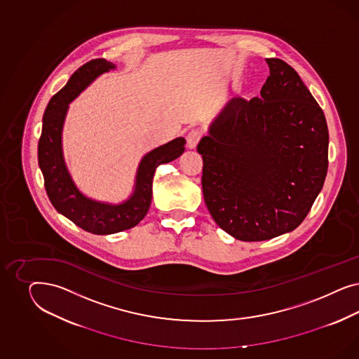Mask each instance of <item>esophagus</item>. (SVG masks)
Wrapping results in <instances>:
<instances>
[{"label":"esophagus","instance_id":"34e87169","mask_svg":"<svg viewBox=\"0 0 359 359\" xmlns=\"http://www.w3.org/2000/svg\"><path fill=\"white\" fill-rule=\"evenodd\" d=\"M200 138H201V131L198 129H192L187 134V147L191 149V150L195 149L197 143L200 141Z\"/></svg>","mask_w":359,"mask_h":359}]
</instances>
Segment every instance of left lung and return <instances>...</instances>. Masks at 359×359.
I'll list each match as a JSON object with an SVG mask.
<instances>
[{
  "mask_svg": "<svg viewBox=\"0 0 359 359\" xmlns=\"http://www.w3.org/2000/svg\"><path fill=\"white\" fill-rule=\"evenodd\" d=\"M259 97H234L198 142L203 194L219 228L266 241L297 228L323 189L329 133L323 109L291 65L266 59Z\"/></svg>",
  "mask_w": 359,
  "mask_h": 359,
  "instance_id": "1",
  "label": "left lung"
}]
</instances>
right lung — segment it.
I'll return each mask as SVG.
<instances>
[{"mask_svg":"<svg viewBox=\"0 0 359 359\" xmlns=\"http://www.w3.org/2000/svg\"><path fill=\"white\" fill-rule=\"evenodd\" d=\"M110 69H116V65L105 59L90 60L77 69L65 87L50 100L38 144V163L51 204L79 228L98 236L114 234L138 225L151 204L152 179L156 167L172 162L185 150V140L179 137L147 152L138 164L131 195L118 204L90 198L77 188L63 154L62 133L65 116L69 104L95 79Z\"/></svg>","mask_w":359,"mask_h":359,"instance_id":"right-lung-1","label":"right lung"}]
</instances>
